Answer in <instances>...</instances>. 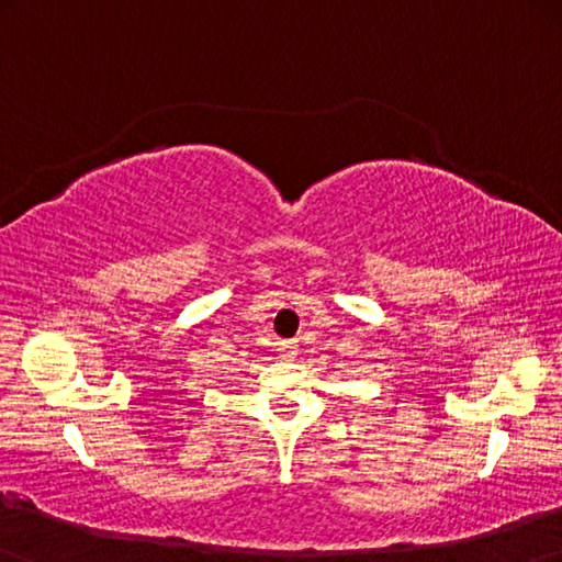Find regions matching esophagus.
<instances>
[{
  "label": "esophagus",
  "instance_id": "34e87169",
  "mask_svg": "<svg viewBox=\"0 0 562 562\" xmlns=\"http://www.w3.org/2000/svg\"><path fill=\"white\" fill-rule=\"evenodd\" d=\"M278 352L282 355V358H295V352H297V342H295V340H284V342H280Z\"/></svg>",
  "mask_w": 562,
  "mask_h": 562
}]
</instances>
